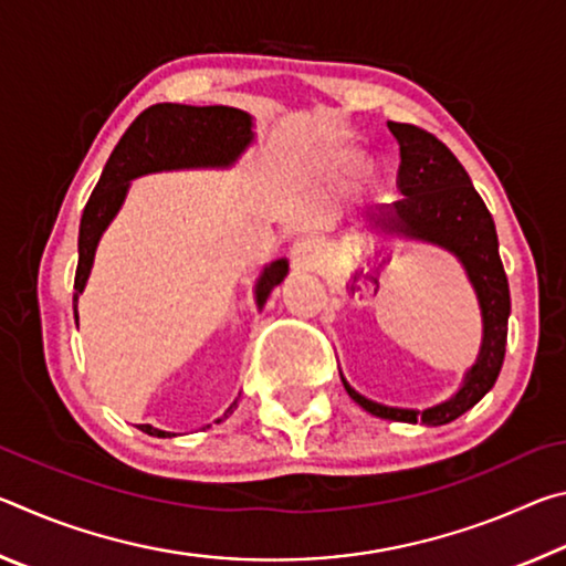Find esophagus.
Returning a JSON list of instances; mask_svg holds the SVG:
<instances>
[{
  "mask_svg": "<svg viewBox=\"0 0 566 566\" xmlns=\"http://www.w3.org/2000/svg\"><path fill=\"white\" fill-rule=\"evenodd\" d=\"M292 264L294 270H302V272H310L314 266L319 264V247L314 239L304 237V239H296L292 244Z\"/></svg>",
  "mask_w": 566,
  "mask_h": 566,
  "instance_id": "esophagus-1",
  "label": "esophagus"
}]
</instances>
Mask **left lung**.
Here are the masks:
<instances>
[{
	"mask_svg": "<svg viewBox=\"0 0 566 566\" xmlns=\"http://www.w3.org/2000/svg\"><path fill=\"white\" fill-rule=\"evenodd\" d=\"M389 132L399 142L397 187L401 199L395 205L377 207L369 214V224L387 234L419 239L452 252L467 270L479 310H482V349L464 375L462 387L429 409H399L377 405L361 397L342 377L347 395L369 415L409 421V424L439 427L449 424L472 409L500 377L506 349V322H510V282L500 260V242L490 209L476 195L472 179L459 159L434 134L415 124L387 122Z\"/></svg>",
	"mask_w": 566,
	"mask_h": 566,
	"instance_id": "1",
	"label": "left lung"
}]
</instances>
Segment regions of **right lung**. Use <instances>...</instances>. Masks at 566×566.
I'll list each match as a JSON object with an SVG mask.
<instances>
[{"label":"right lung","instance_id":"right-lung-1","mask_svg":"<svg viewBox=\"0 0 566 566\" xmlns=\"http://www.w3.org/2000/svg\"><path fill=\"white\" fill-rule=\"evenodd\" d=\"M252 117L234 107H189V104H151L149 109L139 114L124 132L119 145L114 147L112 157L102 169V177L94 187L87 207L80 222V262L74 274V319L76 302L90 280L94 252L104 234V229L117 217L124 197L129 191V181L151 171H171V169H199V167H232L242 157V151L254 142ZM290 264L286 260H276L264 266L260 280H256L254 294L256 306L262 310L266 296L280 284ZM237 407L229 405L224 411L232 415ZM139 429L149 437H175L165 429L151 424H139Z\"/></svg>","mask_w":566,"mask_h":566}]
</instances>
